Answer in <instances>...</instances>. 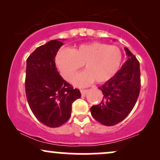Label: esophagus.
Instances as JSON below:
<instances>
[{
    "instance_id": "obj_1",
    "label": "esophagus",
    "mask_w": 160,
    "mask_h": 160,
    "mask_svg": "<svg viewBox=\"0 0 160 160\" xmlns=\"http://www.w3.org/2000/svg\"><path fill=\"white\" fill-rule=\"evenodd\" d=\"M87 92H88L87 89H81V90H80V92H81L82 96H85Z\"/></svg>"
}]
</instances>
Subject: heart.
I'll use <instances>...</instances> for the list:
<instances>
[{"mask_svg": "<svg viewBox=\"0 0 160 160\" xmlns=\"http://www.w3.org/2000/svg\"><path fill=\"white\" fill-rule=\"evenodd\" d=\"M122 54L120 48L100 42L78 46L70 52L61 49L56 57V64L64 79L71 81L84 65L83 72L74 80L75 86L83 87L93 81L104 83L117 74L122 64Z\"/></svg>", "mask_w": 160, "mask_h": 160, "instance_id": "b5f03b06", "label": "heart"}]
</instances>
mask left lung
Instances as JSON below:
<instances>
[{
    "mask_svg": "<svg viewBox=\"0 0 160 160\" xmlns=\"http://www.w3.org/2000/svg\"><path fill=\"white\" fill-rule=\"evenodd\" d=\"M128 59L117 74L98 89L104 97L91 108L92 116L104 126H114L123 120L133 109L141 89L140 64L126 47Z\"/></svg>",
    "mask_w": 160,
    "mask_h": 160,
    "instance_id": "8db88e82",
    "label": "left lung"
}]
</instances>
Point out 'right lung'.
<instances>
[{"instance_id":"add662e5","label":"right lung","mask_w":160,"mask_h":160,"mask_svg":"<svg viewBox=\"0 0 160 160\" xmlns=\"http://www.w3.org/2000/svg\"><path fill=\"white\" fill-rule=\"evenodd\" d=\"M62 42L52 40L38 47L27 58L25 93L36 118L51 128L69 120L71 105L81 94L66 82L56 68L55 57Z\"/></svg>"}]
</instances>
